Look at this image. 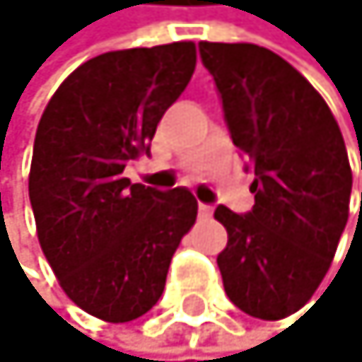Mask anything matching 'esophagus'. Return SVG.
<instances>
[{"label":"esophagus","instance_id":"obj_1","mask_svg":"<svg viewBox=\"0 0 362 362\" xmlns=\"http://www.w3.org/2000/svg\"><path fill=\"white\" fill-rule=\"evenodd\" d=\"M199 215H201V217H210V215H213V206L199 204Z\"/></svg>","mask_w":362,"mask_h":362}]
</instances>
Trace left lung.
<instances>
[{
    "mask_svg": "<svg viewBox=\"0 0 362 362\" xmlns=\"http://www.w3.org/2000/svg\"><path fill=\"white\" fill-rule=\"evenodd\" d=\"M199 51L231 140L255 170L248 215L215 210L229 236L217 255L224 293L248 316L288 318L318 290L346 227L354 177L344 138L318 90L274 51L217 42Z\"/></svg>",
    "mask_w": 362,
    "mask_h": 362,
    "instance_id": "obj_1",
    "label": "left lung"
}]
</instances>
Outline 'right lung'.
I'll use <instances>...</instances> for the list:
<instances>
[{
    "instance_id": "right-lung-1",
    "label": "right lung",
    "mask_w": 362,
    "mask_h": 362,
    "mask_svg": "<svg viewBox=\"0 0 362 362\" xmlns=\"http://www.w3.org/2000/svg\"><path fill=\"white\" fill-rule=\"evenodd\" d=\"M197 67L194 42L110 51L79 65L46 105L30 165L37 238L60 288L107 323L154 307L199 204L177 187L131 185L165 110Z\"/></svg>"
}]
</instances>
